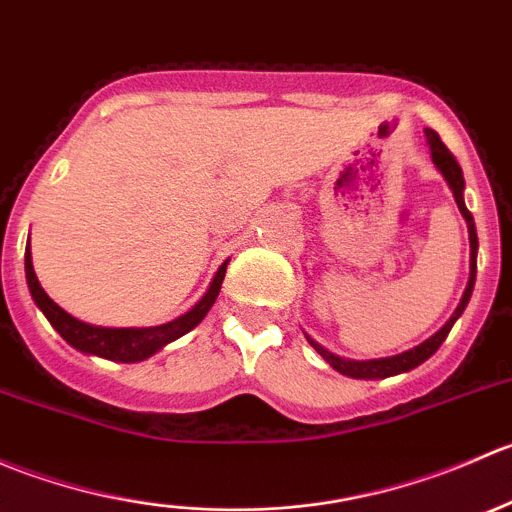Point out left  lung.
<instances>
[{"mask_svg": "<svg viewBox=\"0 0 512 512\" xmlns=\"http://www.w3.org/2000/svg\"><path fill=\"white\" fill-rule=\"evenodd\" d=\"M426 143H428V151H431L433 165L441 170L443 180H446L448 188L453 190V198H456L458 210H461V215L466 218L468 240H471V277H468L466 292H463L461 302H458L456 312L451 314V319H448V322L443 324V327L438 329L433 337H428L426 342H421L418 347L409 349V352H401L396 356H386V359H369V361L342 359V356H337V354L329 352V349H324L319 342H314L309 334H304V337H307V342L314 347V352L322 356V359L327 361L332 369H337L339 374H344V376H352V379H386V376H396V374H404V371L416 369L418 364H423L426 359H431V356L438 352V347L446 342L448 332H451V327L456 324V319L461 317L463 309H466L468 299H471V294H473V285H476L478 235H476V223H473L471 210L466 208V200H463V188H466V180H463V170H461V165L456 163V158H453V153L448 151L446 146H443L441 136H438L436 131H431V128H426Z\"/></svg>", "mask_w": 512, "mask_h": 512, "instance_id": "1", "label": "left lung"}]
</instances>
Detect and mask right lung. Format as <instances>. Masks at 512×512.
I'll return each mask as SVG.
<instances>
[{"instance_id":"obj_1","label":"right lung","mask_w":512,"mask_h":512,"mask_svg":"<svg viewBox=\"0 0 512 512\" xmlns=\"http://www.w3.org/2000/svg\"><path fill=\"white\" fill-rule=\"evenodd\" d=\"M24 270H27V285L32 292V299L36 307L44 312V317L49 319L51 327L64 337L66 344H71L74 349L84 354H96L103 359L111 361H123V364H133V361H143L148 356H153L158 349H163L165 344L175 342L178 337L188 334L190 329L198 327L205 319V314L210 312V307L218 299L220 287H223L227 262L220 265V270L215 272L213 282H210L208 292L203 294L198 304H195L190 312L180 314L178 319L168 324H160V327H143V329H111V327H94V324L79 322L76 317H71L69 312L59 307L49 294L44 292L36 280V272L32 265V250L24 252Z\"/></svg>"}]
</instances>
